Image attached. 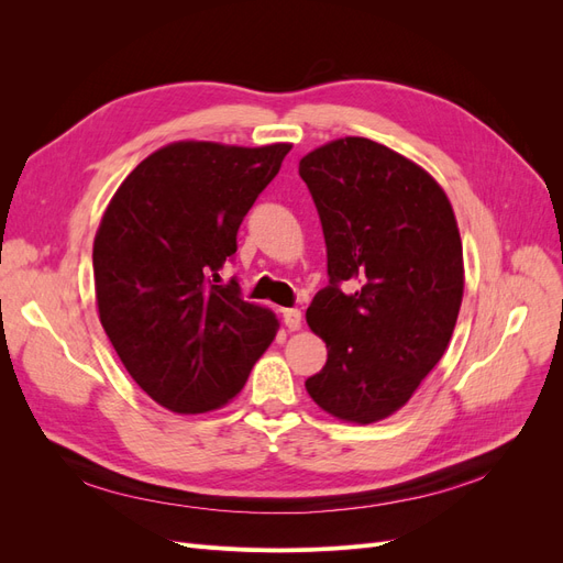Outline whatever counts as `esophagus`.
Masks as SVG:
<instances>
[{
  "label": "esophagus",
  "mask_w": 563,
  "mask_h": 563,
  "mask_svg": "<svg viewBox=\"0 0 563 563\" xmlns=\"http://www.w3.org/2000/svg\"><path fill=\"white\" fill-rule=\"evenodd\" d=\"M282 319H284V327L288 331H298L300 329V310L298 308H284L282 310Z\"/></svg>",
  "instance_id": "1"
}]
</instances>
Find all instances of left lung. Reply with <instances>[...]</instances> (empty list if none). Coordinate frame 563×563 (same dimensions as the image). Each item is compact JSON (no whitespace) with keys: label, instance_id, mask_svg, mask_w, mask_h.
Here are the masks:
<instances>
[{"label":"left lung","instance_id":"8db88e82","mask_svg":"<svg viewBox=\"0 0 563 563\" xmlns=\"http://www.w3.org/2000/svg\"><path fill=\"white\" fill-rule=\"evenodd\" d=\"M298 172L329 267L305 314L329 360L305 387L340 420L376 422L411 399L455 329L465 279L451 201L418 164L354 135L312 150Z\"/></svg>","mask_w":563,"mask_h":563}]
</instances>
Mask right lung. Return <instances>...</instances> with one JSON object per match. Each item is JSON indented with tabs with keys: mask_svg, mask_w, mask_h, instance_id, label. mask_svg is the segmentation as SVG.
I'll use <instances>...</instances> for the list:
<instances>
[{
	"mask_svg": "<svg viewBox=\"0 0 563 563\" xmlns=\"http://www.w3.org/2000/svg\"><path fill=\"white\" fill-rule=\"evenodd\" d=\"M291 145L172 143L119 185L93 242L100 323L147 397L174 413L225 406L279 323L220 269Z\"/></svg>",
	"mask_w": 563,
	"mask_h": 563,
	"instance_id": "obj_1",
	"label": "right lung"
}]
</instances>
